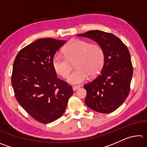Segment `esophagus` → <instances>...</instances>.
Returning a JSON list of instances; mask_svg holds the SVG:
<instances>
[{"label":"esophagus","instance_id":"esophagus-1","mask_svg":"<svg viewBox=\"0 0 147 147\" xmlns=\"http://www.w3.org/2000/svg\"><path fill=\"white\" fill-rule=\"evenodd\" d=\"M80 88V86H74L73 87V91H76V89H79Z\"/></svg>","mask_w":147,"mask_h":147}]
</instances>
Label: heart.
Segmentation results:
<instances>
[{"label": "heart", "mask_w": 147, "mask_h": 147, "mask_svg": "<svg viewBox=\"0 0 147 147\" xmlns=\"http://www.w3.org/2000/svg\"><path fill=\"white\" fill-rule=\"evenodd\" d=\"M64 56L56 54L53 59L54 70L63 78H67L70 73L74 60L76 69L68 77V82L73 84L82 83L89 75L94 76L100 71L104 60V53L98 44L74 39L63 49Z\"/></svg>", "instance_id": "1"}]
</instances>
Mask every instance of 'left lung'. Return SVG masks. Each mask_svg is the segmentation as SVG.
Returning a JSON list of instances; mask_svg holds the SVG:
<instances>
[{"label":"left lung","instance_id":"8db88e82","mask_svg":"<svg viewBox=\"0 0 147 147\" xmlns=\"http://www.w3.org/2000/svg\"><path fill=\"white\" fill-rule=\"evenodd\" d=\"M78 36L93 39L102 48L104 53L100 73L84 86L87 91L85 103L96 112H113L130 93L133 75L130 52L120 39L111 33L91 30Z\"/></svg>","mask_w":147,"mask_h":147}]
</instances>
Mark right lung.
Segmentation results:
<instances>
[{
    "label": "right lung",
    "instance_id": "1",
    "mask_svg": "<svg viewBox=\"0 0 147 147\" xmlns=\"http://www.w3.org/2000/svg\"><path fill=\"white\" fill-rule=\"evenodd\" d=\"M66 41L39 39L22 49L13 65L11 84L17 102L31 117L48 124L60 117L72 86L57 78L53 65L54 54Z\"/></svg>",
    "mask_w": 147,
    "mask_h": 147
}]
</instances>
